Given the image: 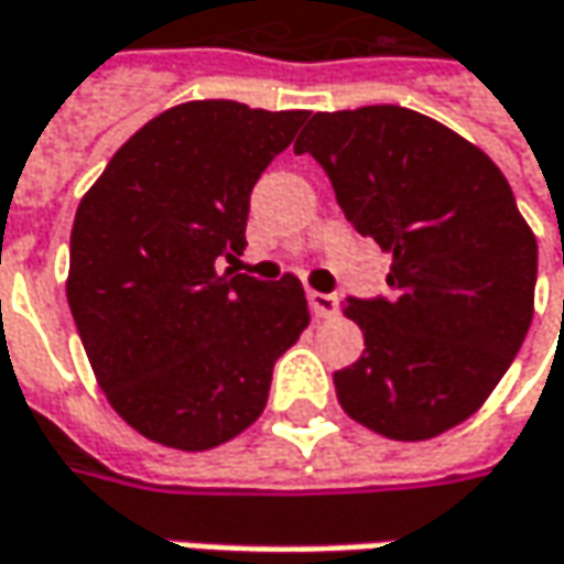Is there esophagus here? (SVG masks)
Segmentation results:
<instances>
[{"label": "esophagus", "mask_w": 564, "mask_h": 564, "mask_svg": "<svg viewBox=\"0 0 564 564\" xmlns=\"http://www.w3.org/2000/svg\"><path fill=\"white\" fill-rule=\"evenodd\" d=\"M308 308L315 312V318H334L337 315V296L308 290Z\"/></svg>", "instance_id": "34e87169"}]
</instances>
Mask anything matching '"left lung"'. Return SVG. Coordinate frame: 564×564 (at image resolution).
<instances>
[{
	"label": "left lung",
	"mask_w": 564,
	"mask_h": 564,
	"mask_svg": "<svg viewBox=\"0 0 564 564\" xmlns=\"http://www.w3.org/2000/svg\"><path fill=\"white\" fill-rule=\"evenodd\" d=\"M296 154L328 173L347 220L391 256L388 300H347L366 350L334 372L344 413L394 442L474 416L533 318L536 236L502 170L406 107L315 112Z\"/></svg>",
	"instance_id": "obj_1"
}]
</instances>
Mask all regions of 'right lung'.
Instances as JSON below:
<instances>
[{
	"label": "right lung",
	"instance_id": "1",
	"mask_svg": "<svg viewBox=\"0 0 564 564\" xmlns=\"http://www.w3.org/2000/svg\"><path fill=\"white\" fill-rule=\"evenodd\" d=\"M306 110L188 100L129 138L75 210L68 306L112 410L144 438L208 452L256 423L308 325L303 283L242 256L249 195Z\"/></svg>",
	"mask_w": 564,
	"mask_h": 564
}]
</instances>
